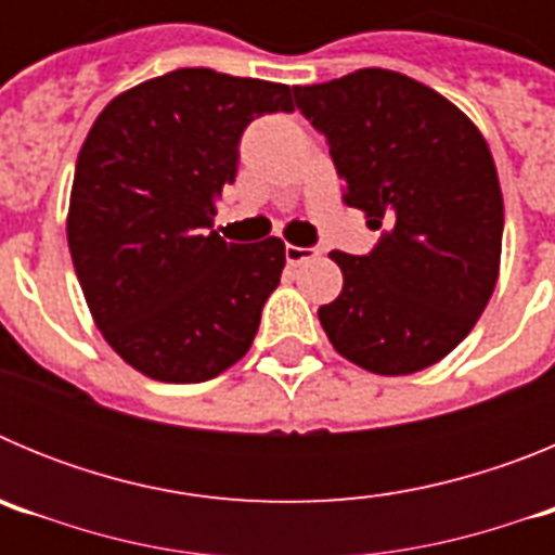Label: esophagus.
<instances>
[{
    "mask_svg": "<svg viewBox=\"0 0 555 555\" xmlns=\"http://www.w3.org/2000/svg\"><path fill=\"white\" fill-rule=\"evenodd\" d=\"M317 255H320V249L294 247V244H286V261H288V267H302V263L313 261Z\"/></svg>",
    "mask_w": 555,
    "mask_h": 555,
    "instance_id": "1",
    "label": "esophagus"
}]
</instances>
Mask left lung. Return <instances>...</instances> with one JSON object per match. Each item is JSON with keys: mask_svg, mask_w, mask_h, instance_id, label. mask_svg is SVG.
<instances>
[{"mask_svg": "<svg viewBox=\"0 0 555 555\" xmlns=\"http://www.w3.org/2000/svg\"><path fill=\"white\" fill-rule=\"evenodd\" d=\"M294 102L327 139L345 203L384 230L370 255L331 253L345 274L320 308L331 345L375 375L442 361L498 283L503 194L487 141L439 91L389 68L294 86Z\"/></svg>", "mask_w": 555, "mask_h": 555, "instance_id": "obj_1", "label": "left lung"}]
</instances>
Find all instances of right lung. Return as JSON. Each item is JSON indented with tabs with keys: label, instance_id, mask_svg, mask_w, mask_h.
Wrapping results in <instances>:
<instances>
[{
	"label": "right lung",
	"instance_id": "right-lung-1",
	"mask_svg": "<svg viewBox=\"0 0 555 555\" xmlns=\"http://www.w3.org/2000/svg\"><path fill=\"white\" fill-rule=\"evenodd\" d=\"M278 111H294L283 82L178 68L107 102L88 130L68 249L105 341L152 380H210L253 345L286 244L224 242L214 203L244 127Z\"/></svg>",
	"mask_w": 555,
	"mask_h": 555
}]
</instances>
